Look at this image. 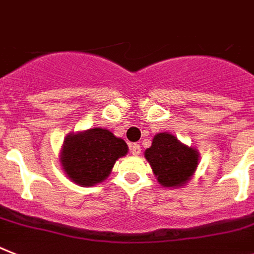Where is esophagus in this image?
Segmentation results:
<instances>
[{"label":"esophagus","instance_id":"1","mask_svg":"<svg viewBox=\"0 0 254 254\" xmlns=\"http://www.w3.org/2000/svg\"><path fill=\"white\" fill-rule=\"evenodd\" d=\"M130 152L133 153L134 156H138V155H140V146H139V144H131Z\"/></svg>","mask_w":254,"mask_h":254}]
</instances>
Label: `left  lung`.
Segmentation results:
<instances>
[{
	"instance_id": "obj_1",
	"label": "left lung",
	"mask_w": 254,
	"mask_h": 254,
	"mask_svg": "<svg viewBox=\"0 0 254 254\" xmlns=\"http://www.w3.org/2000/svg\"><path fill=\"white\" fill-rule=\"evenodd\" d=\"M144 156L152 168L153 174L164 187L186 185L199 164L197 150L181 143L169 133H159L152 139Z\"/></svg>"
}]
</instances>
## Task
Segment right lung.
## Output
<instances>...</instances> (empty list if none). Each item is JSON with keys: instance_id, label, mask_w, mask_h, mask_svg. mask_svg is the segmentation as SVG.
Wrapping results in <instances>:
<instances>
[{"instance_id": "obj_1", "label": "right lung", "mask_w": 254, "mask_h": 254, "mask_svg": "<svg viewBox=\"0 0 254 254\" xmlns=\"http://www.w3.org/2000/svg\"><path fill=\"white\" fill-rule=\"evenodd\" d=\"M127 153V144L107 129L94 127L67 135L61 164L68 178L78 186H94L111 174L116 160Z\"/></svg>"}]
</instances>
